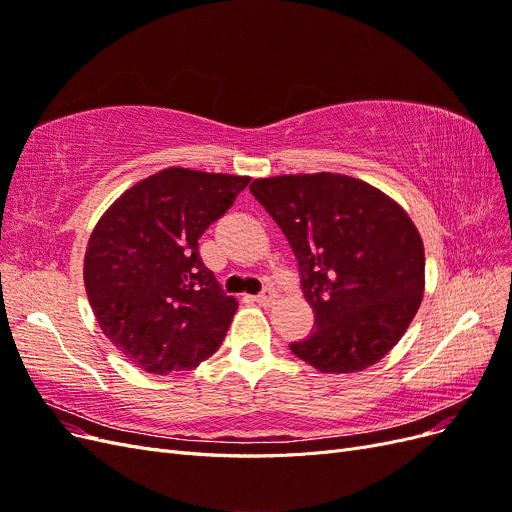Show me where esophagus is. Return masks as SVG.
Masks as SVG:
<instances>
[{
	"label": "esophagus",
	"instance_id": "obj_1",
	"mask_svg": "<svg viewBox=\"0 0 512 512\" xmlns=\"http://www.w3.org/2000/svg\"><path fill=\"white\" fill-rule=\"evenodd\" d=\"M277 299V294H275V290H271V288H267V290H262L260 294H256V301L260 303V305H273V301Z\"/></svg>",
	"mask_w": 512,
	"mask_h": 512
}]
</instances>
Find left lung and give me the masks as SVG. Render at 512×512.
I'll use <instances>...</instances> for the list:
<instances>
[{
  "mask_svg": "<svg viewBox=\"0 0 512 512\" xmlns=\"http://www.w3.org/2000/svg\"><path fill=\"white\" fill-rule=\"evenodd\" d=\"M250 190L286 235L314 309V333L292 342V354L324 374L378 363L425 290V250L408 213L337 173L256 179Z\"/></svg>",
  "mask_w": 512,
  "mask_h": 512,
  "instance_id": "1",
  "label": "left lung"
}]
</instances>
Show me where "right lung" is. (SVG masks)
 <instances>
[{
    "label": "right lung",
    "instance_id": "obj_1",
    "mask_svg": "<svg viewBox=\"0 0 512 512\" xmlns=\"http://www.w3.org/2000/svg\"><path fill=\"white\" fill-rule=\"evenodd\" d=\"M250 177L166 168L108 207L85 252V290L102 333L149 374L188 371L220 348L237 312L198 254L203 232Z\"/></svg>",
    "mask_w": 512,
    "mask_h": 512
}]
</instances>
